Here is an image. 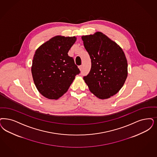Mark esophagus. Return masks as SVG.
Masks as SVG:
<instances>
[{
  "label": "esophagus",
  "instance_id": "1",
  "mask_svg": "<svg viewBox=\"0 0 157 157\" xmlns=\"http://www.w3.org/2000/svg\"><path fill=\"white\" fill-rule=\"evenodd\" d=\"M79 68L80 71L82 70V69H83V65H80V66H79Z\"/></svg>",
  "mask_w": 157,
  "mask_h": 157
}]
</instances>
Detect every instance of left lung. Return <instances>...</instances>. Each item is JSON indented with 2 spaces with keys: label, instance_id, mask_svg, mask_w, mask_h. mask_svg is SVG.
Here are the masks:
<instances>
[{
  "label": "left lung",
  "instance_id": "8db88e82",
  "mask_svg": "<svg viewBox=\"0 0 157 157\" xmlns=\"http://www.w3.org/2000/svg\"><path fill=\"white\" fill-rule=\"evenodd\" d=\"M85 48L90 56L92 67L83 79L90 91L100 99L117 94L128 76V63L119 46L103 33L82 36Z\"/></svg>",
  "mask_w": 157,
  "mask_h": 157
}]
</instances>
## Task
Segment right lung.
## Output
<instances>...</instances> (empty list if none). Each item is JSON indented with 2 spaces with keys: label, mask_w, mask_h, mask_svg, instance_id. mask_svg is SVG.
<instances>
[{
  "label": "right lung",
  "mask_w": 157,
  "mask_h": 157,
  "mask_svg": "<svg viewBox=\"0 0 157 157\" xmlns=\"http://www.w3.org/2000/svg\"><path fill=\"white\" fill-rule=\"evenodd\" d=\"M75 36H56L43 43L34 54L31 72L38 91L49 99H58L67 92L80 70L68 52Z\"/></svg>",
  "instance_id": "1"
}]
</instances>
